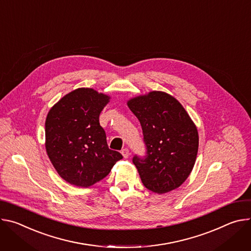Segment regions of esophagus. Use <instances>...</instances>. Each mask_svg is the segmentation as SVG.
Segmentation results:
<instances>
[{"mask_svg":"<svg viewBox=\"0 0 251 251\" xmlns=\"http://www.w3.org/2000/svg\"><path fill=\"white\" fill-rule=\"evenodd\" d=\"M122 154L124 155L125 158H127V157L129 156V151H128V149H127V148L123 149V150H122Z\"/></svg>","mask_w":251,"mask_h":251,"instance_id":"obj_1","label":"esophagus"}]
</instances>
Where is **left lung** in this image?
I'll use <instances>...</instances> for the list:
<instances>
[{
    "mask_svg": "<svg viewBox=\"0 0 251 251\" xmlns=\"http://www.w3.org/2000/svg\"><path fill=\"white\" fill-rule=\"evenodd\" d=\"M140 121L146 154H134L144 185L165 193L180 186L191 173L199 151L198 129L183 106L172 96L151 92L128 100Z\"/></svg>",
    "mask_w": 251,
    "mask_h": 251,
    "instance_id": "obj_1",
    "label": "left lung"
}]
</instances>
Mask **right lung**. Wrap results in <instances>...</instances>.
Instances as JSON below:
<instances>
[{
	"label": "right lung",
	"mask_w": 251,
	"mask_h": 251,
	"mask_svg": "<svg viewBox=\"0 0 251 251\" xmlns=\"http://www.w3.org/2000/svg\"><path fill=\"white\" fill-rule=\"evenodd\" d=\"M109 98L93 89L66 95L49 111L46 150L58 174L71 184L88 187L104 178L123 155L108 149L100 115Z\"/></svg>",
	"instance_id": "add662e5"
}]
</instances>
